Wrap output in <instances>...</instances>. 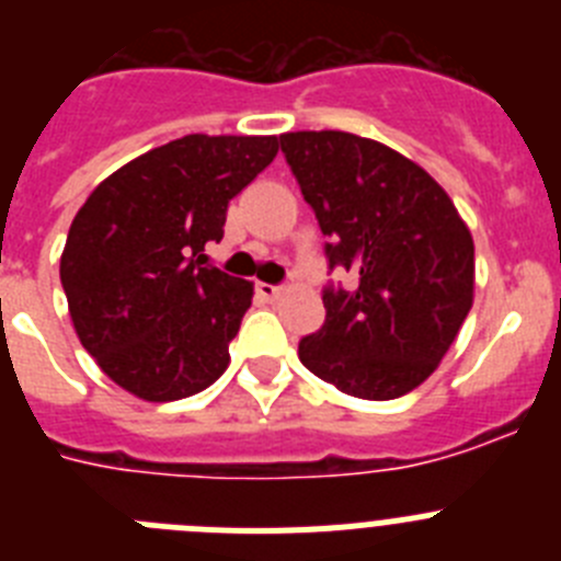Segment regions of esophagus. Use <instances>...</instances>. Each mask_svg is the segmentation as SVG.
Instances as JSON below:
<instances>
[{"label": "esophagus", "mask_w": 561, "mask_h": 561, "mask_svg": "<svg viewBox=\"0 0 561 561\" xmlns=\"http://www.w3.org/2000/svg\"><path fill=\"white\" fill-rule=\"evenodd\" d=\"M255 291L261 297H264V300H277V297L284 295V286H272V284H257L255 286Z\"/></svg>", "instance_id": "esophagus-1"}]
</instances>
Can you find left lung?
I'll use <instances>...</instances> for the list:
<instances>
[{"instance_id": "obj_1", "label": "left lung", "mask_w": 561, "mask_h": 561, "mask_svg": "<svg viewBox=\"0 0 561 561\" xmlns=\"http://www.w3.org/2000/svg\"><path fill=\"white\" fill-rule=\"evenodd\" d=\"M297 185L323 230V329L300 340L306 368L342 393L388 401L427 379L474 300V241L447 191L413 160L348 131L280 134Z\"/></svg>"}]
</instances>
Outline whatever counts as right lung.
Here are the masks:
<instances>
[{
	"instance_id": "obj_1",
	"label": "right lung",
	"mask_w": 561,
	"mask_h": 561,
	"mask_svg": "<svg viewBox=\"0 0 561 561\" xmlns=\"http://www.w3.org/2000/svg\"><path fill=\"white\" fill-rule=\"evenodd\" d=\"M277 153V137L187 134L151 148L89 193L61 252V286L83 348L146 401L210 388L252 284L207 264L227 205Z\"/></svg>"
}]
</instances>
